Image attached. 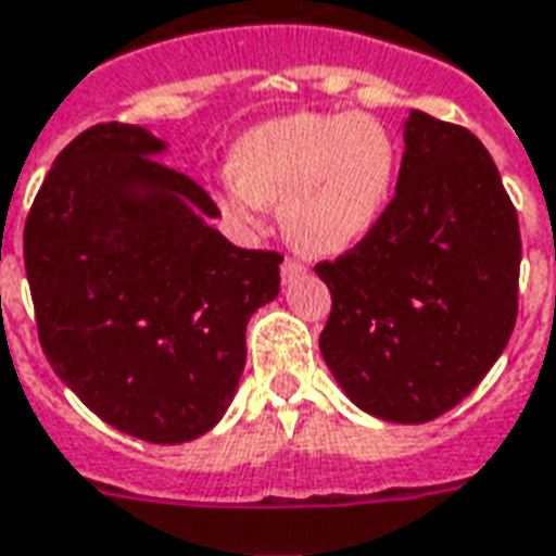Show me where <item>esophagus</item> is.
Returning <instances> with one entry per match:
<instances>
[{
  "label": "esophagus",
  "instance_id": "esophagus-1",
  "mask_svg": "<svg viewBox=\"0 0 556 556\" xmlns=\"http://www.w3.org/2000/svg\"><path fill=\"white\" fill-rule=\"evenodd\" d=\"M279 274H282V282H294V279L306 277V267L300 265V262H294V258H286Z\"/></svg>",
  "mask_w": 556,
  "mask_h": 556
}]
</instances>
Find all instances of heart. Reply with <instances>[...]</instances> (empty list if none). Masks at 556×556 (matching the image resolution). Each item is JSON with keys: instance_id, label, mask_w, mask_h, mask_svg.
Returning a JSON list of instances; mask_svg holds the SVG:
<instances>
[{"instance_id": "obj_1", "label": "heart", "mask_w": 556, "mask_h": 556, "mask_svg": "<svg viewBox=\"0 0 556 556\" xmlns=\"http://www.w3.org/2000/svg\"><path fill=\"white\" fill-rule=\"evenodd\" d=\"M397 179L392 131L371 114L300 111L247 129L236 141L217 203L241 229L279 224L312 256H339L371 236Z\"/></svg>"}]
</instances>
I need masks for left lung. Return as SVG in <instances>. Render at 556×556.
I'll use <instances>...</instances> for the list:
<instances>
[{"label": "left lung", "mask_w": 556, "mask_h": 556, "mask_svg": "<svg viewBox=\"0 0 556 556\" xmlns=\"http://www.w3.org/2000/svg\"><path fill=\"white\" fill-rule=\"evenodd\" d=\"M519 217L475 135L413 109L394 200L315 267L332 294L320 356L362 413L425 425L475 392L519 312Z\"/></svg>", "instance_id": "8db88e82"}]
</instances>
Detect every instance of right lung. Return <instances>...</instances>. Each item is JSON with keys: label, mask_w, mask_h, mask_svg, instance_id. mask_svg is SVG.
<instances>
[{"label": "right lung", "mask_w": 556, "mask_h": 556, "mask_svg": "<svg viewBox=\"0 0 556 556\" xmlns=\"http://www.w3.org/2000/svg\"><path fill=\"white\" fill-rule=\"evenodd\" d=\"M141 126L70 141L23 232L37 336L70 392L121 433L182 445L236 397L247 320L279 294V253L217 232L215 200Z\"/></svg>", "instance_id": "1"}]
</instances>
